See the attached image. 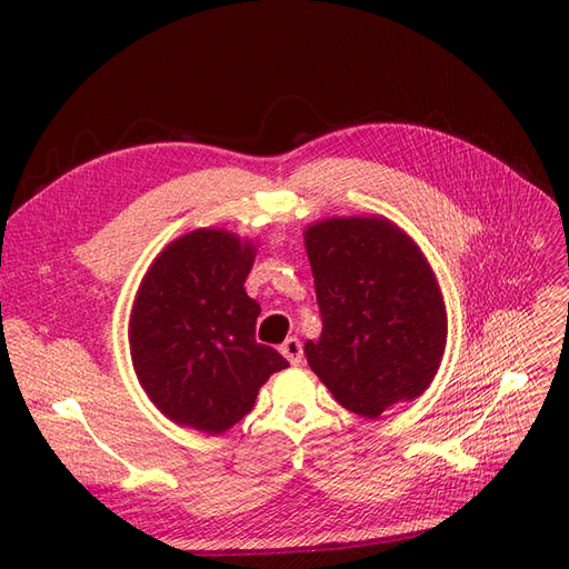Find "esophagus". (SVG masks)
I'll return each instance as SVG.
<instances>
[{
	"mask_svg": "<svg viewBox=\"0 0 569 569\" xmlns=\"http://www.w3.org/2000/svg\"><path fill=\"white\" fill-rule=\"evenodd\" d=\"M282 356L289 360L291 366H299L301 358H303V349H301V341L297 337H289L284 343H282Z\"/></svg>",
	"mask_w": 569,
	"mask_h": 569,
	"instance_id": "obj_1",
	"label": "esophagus"
}]
</instances>
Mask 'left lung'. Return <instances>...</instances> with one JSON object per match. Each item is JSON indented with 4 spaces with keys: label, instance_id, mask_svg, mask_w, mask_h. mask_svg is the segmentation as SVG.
<instances>
[{
    "label": "left lung",
    "instance_id": "1",
    "mask_svg": "<svg viewBox=\"0 0 569 569\" xmlns=\"http://www.w3.org/2000/svg\"><path fill=\"white\" fill-rule=\"evenodd\" d=\"M303 242L322 318L308 366L360 418L416 399L446 349V306L418 244L377 216L316 222Z\"/></svg>",
    "mask_w": 569,
    "mask_h": 569
}]
</instances>
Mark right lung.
Returning <instances> with one entry per match:
<instances>
[{"label":"right lung","mask_w":569,"mask_h":569,"mask_svg":"<svg viewBox=\"0 0 569 569\" xmlns=\"http://www.w3.org/2000/svg\"><path fill=\"white\" fill-rule=\"evenodd\" d=\"M256 247L226 230H194L149 266L130 313L137 380L166 418L222 435L289 363L256 341L261 313L244 289Z\"/></svg>","instance_id":"add662e5"}]
</instances>
